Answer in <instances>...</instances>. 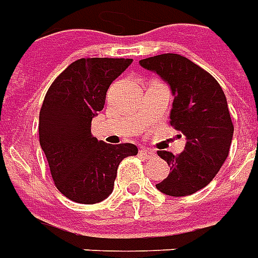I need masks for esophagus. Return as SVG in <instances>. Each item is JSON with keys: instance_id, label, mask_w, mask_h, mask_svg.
<instances>
[{"instance_id": "1", "label": "esophagus", "mask_w": 258, "mask_h": 258, "mask_svg": "<svg viewBox=\"0 0 258 258\" xmlns=\"http://www.w3.org/2000/svg\"><path fill=\"white\" fill-rule=\"evenodd\" d=\"M140 155H142L143 158L151 159V158L155 157V151H152V150H148V148H143V150H140Z\"/></svg>"}]
</instances>
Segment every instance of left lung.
<instances>
[{
    "label": "left lung",
    "instance_id": "left-lung-1",
    "mask_svg": "<svg viewBox=\"0 0 258 258\" xmlns=\"http://www.w3.org/2000/svg\"><path fill=\"white\" fill-rule=\"evenodd\" d=\"M140 66L169 84L174 96L170 125L187 139L178 155L158 151L170 173L157 188L170 197L195 194L213 180L228 157L234 125L224 92L208 71L181 54H158L140 60Z\"/></svg>",
    "mask_w": 258,
    "mask_h": 258
}]
</instances>
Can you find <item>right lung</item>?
Segmentation results:
<instances>
[{
  "label": "right lung",
  "mask_w": 258,
  "mask_h": 258,
  "mask_svg": "<svg viewBox=\"0 0 258 258\" xmlns=\"http://www.w3.org/2000/svg\"><path fill=\"white\" fill-rule=\"evenodd\" d=\"M132 59L75 60L52 82L39 111V144L60 192L74 202L93 205L114 188L123 158L136 155L131 143L107 144L92 136L93 116L103 110L107 89Z\"/></svg>",
  "instance_id": "right-lung-1"
}]
</instances>
